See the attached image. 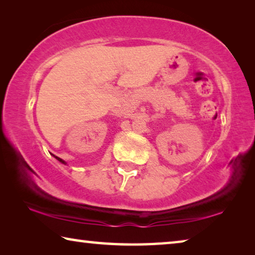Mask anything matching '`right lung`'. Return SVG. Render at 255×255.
Here are the masks:
<instances>
[{"label": "right lung", "instance_id": "add662e5", "mask_svg": "<svg viewBox=\"0 0 255 255\" xmlns=\"http://www.w3.org/2000/svg\"><path fill=\"white\" fill-rule=\"evenodd\" d=\"M51 155H53V156L56 158V159H57V161H59L60 163H63V164H66V162L65 161H63V159L62 158H59L58 156H55V155L54 154H51Z\"/></svg>", "mask_w": 255, "mask_h": 255}]
</instances>
